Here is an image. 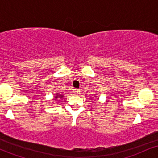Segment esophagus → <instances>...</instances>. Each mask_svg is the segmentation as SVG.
I'll return each instance as SVG.
<instances>
[{
	"label": "esophagus",
	"mask_w": 158,
	"mask_h": 158,
	"mask_svg": "<svg viewBox=\"0 0 158 158\" xmlns=\"http://www.w3.org/2000/svg\"><path fill=\"white\" fill-rule=\"evenodd\" d=\"M73 93L75 94H79V93H80V89H73Z\"/></svg>",
	"instance_id": "esophagus-1"
}]
</instances>
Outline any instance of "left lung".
Wrapping results in <instances>:
<instances>
[{
	"label": "left lung",
	"mask_w": 158,
	"mask_h": 158,
	"mask_svg": "<svg viewBox=\"0 0 158 158\" xmlns=\"http://www.w3.org/2000/svg\"><path fill=\"white\" fill-rule=\"evenodd\" d=\"M96 97H97V96H96Z\"/></svg>",
	"instance_id": "obj_1"
}]
</instances>
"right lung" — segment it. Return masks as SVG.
I'll return each mask as SVG.
<instances>
[{
  "label": "right lung",
  "mask_w": 158,
  "mask_h": 158,
  "mask_svg": "<svg viewBox=\"0 0 158 158\" xmlns=\"http://www.w3.org/2000/svg\"><path fill=\"white\" fill-rule=\"evenodd\" d=\"M63 95H61V94H56V96L54 97H55V99H57V98H59V99H61V98H62Z\"/></svg>",
  "instance_id": "right-lung-1"
}]
</instances>
